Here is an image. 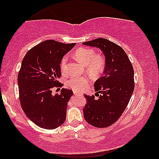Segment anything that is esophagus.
Instances as JSON below:
<instances>
[{
	"label": "esophagus",
	"instance_id": "esophagus-1",
	"mask_svg": "<svg viewBox=\"0 0 159 159\" xmlns=\"http://www.w3.org/2000/svg\"><path fill=\"white\" fill-rule=\"evenodd\" d=\"M74 94H75V96H81V93H80V92L76 91V90H75V91H74Z\"/></svg>",
	"mask_w": 159,
	"mask_h": 159
}]
</instances>
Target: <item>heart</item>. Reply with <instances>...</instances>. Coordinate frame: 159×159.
Masks as SVG:
<instances>
[{"label":"heart","instance_id":"obj_1","mask_svg":"<svg viewBox=\"0 0 159 159\" xmlns=\"http://www.w3.org/2000/svg\"><path fill=\"white\" fill-rule=\"evenodd\" d=\"M76 59L82 64L86 66L88 71L91 75H97L103 71L105 64V60L102 55H96L93 49L89 48H80L75 53ZM68 57L65 55L61 61L62 72L66 70ZM68 85L75 90H82L88 84V80L83 77L73 76L67 82Z\"/></svg>","mask_w":159,"mask_h":159}]
</instances>
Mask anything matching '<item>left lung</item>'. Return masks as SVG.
<instances>
[{"mask_svg":"<svg viewBox=\"0 0 159 159\" xmlns=\"http://www.w3.org/2000/svg\"><path fill=\"white\" fill-rule=\"evenodd\" d=\"M83 44L99 48L105 56L104 74L94 83L98 98L84 94L87 101L83 108L84 120L95 127L110 126L125 111L134 90L132 64L122 47L106 39Z\"/></svg>","mask_w":159,"mask_h":159,"instance_id":"obj_1","label":"left lung"}]
</instances>
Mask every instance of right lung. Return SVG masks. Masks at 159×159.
I'll return each mask as SVG.
<instances>
[{
    "label": "right lung",
    "mask_w": 159,
    "mask_h": 159,
    "mask_svg": "<svg viewBox=\"0 0 159 159\" xmlns=\"http://www.w3.org/2000/svg\"><path fill=\"white\" fill-rule=\"evenodd\" d=\"M75 44L46 40L30 49L22 61L17 77L20 104L26 116L42 129H56L66 120L73 91L62 88L53 95L52 89L63 86L60 63Z\"/></svg>",
    "instance_id": "1"
}]
</instances>
